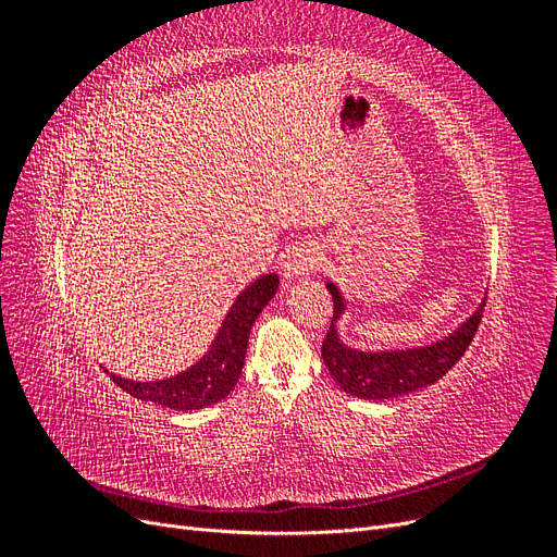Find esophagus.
I'll return each mask as SVG.
<instances>
[{
	"label": "esophagus",
	"mask_w": 557,
	"mask_h": 557,
	"mask_svg": "<svg viewBox=\"0 0 557 557\" xmlns=\"http://www.w3.org/2000/svg\"><path fill=\"white\" fill-rule=\"evenodd\" d=\"M320 262H323V256H320V250L313 244H299L285 252L281 269L285 278H299L318 269Z\"/></svg>",
	"instance_id": "34e87169"
}]
</instances>
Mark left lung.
<instances>
[{"label":"left lung","mask_w":557,"mask_h":557,"mask_svg":"<svg viewBox=\"0 0 557 557\" xmlns=\"http://www.w3.org/2000/svg\"><path fill=\"white\" fill-rule=\"evenodd\" d=\"M325 285L334 299V315L323 342V362L344 393L369 401H385L418 393L446 376L448 369L465 356L474 339L485 307L483 297L481 305L450 334L428 344L404 348H356L344 342L339 330L342 318L348 311V299L334 281H327Z\"/></svg>","instance_id":"left-lung-1"}]
</instances>
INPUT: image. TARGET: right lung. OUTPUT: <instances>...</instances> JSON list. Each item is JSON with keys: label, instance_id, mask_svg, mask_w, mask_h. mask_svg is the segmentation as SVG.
Wrapping results in <instances>:
<instances>
[{"label": "right lung", "instance_id": "obj_1", "mask_svg": "<svg viewBox=\"0 0 557 557\" xmlns=\"http://www.w3.org/2000/svg\"><path fill=\"white\" fill-rule=\"evenodd\" d=\"M276 290L278 274H262L248 283L237 299L232 301L205 356L197 358V362L190 367H185L183 372L156 381H132L111 374L113 383L141 401H153L183 413L207 409L223 401L239 381L252 323L272 301Z\"/></svg>", "mask_w": 557, "mask_h": 557}]
</instances>
